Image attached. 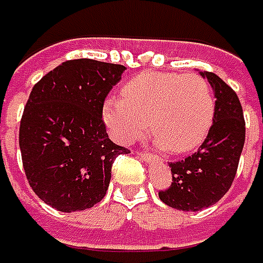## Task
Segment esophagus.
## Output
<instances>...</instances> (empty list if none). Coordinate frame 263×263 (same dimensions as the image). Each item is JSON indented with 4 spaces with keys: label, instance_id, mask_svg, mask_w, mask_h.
Masks as SVG:
<instances>
[{
    "label": "esophagus",
    "instance_id": "34e87169",
    "mask_svg": "<svg viewBox=\"0 0 263 263\" xmlns=\"http://www.w3.org/2000/svg\"><path fill=\"white\" fill-rule=\"evenodd\" d=\"M138 155L143 160V161H151V160H154V157H152L151 154H148V152L145 151H140L138 152Z\"/></svg>",
    "mask_w": 263,
    "mask_h": 263
}]
</instances>
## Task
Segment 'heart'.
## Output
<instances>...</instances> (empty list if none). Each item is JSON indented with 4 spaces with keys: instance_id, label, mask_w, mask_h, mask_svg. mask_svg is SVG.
Wrapping results in <instances>:
<instances>
[{
    "instance_id": "heart-1",
    "label": "heart",
    "mask_w": 263,
    "mask_h": 263,
    "mask_svg": "<svg viewBox=\"0 0 263 263\" xmlns=\"http://www.w3.org/2000/svg\"><path fill=\"white\" fill-rule=\"evenodd\" d=\"M215 95L209 81L197 75L145 72L123 87V99L108 98L103 121L121 143L140 138L149 128L172 152L195 148L215 117Z\"/></svg>"
}]
</instances>
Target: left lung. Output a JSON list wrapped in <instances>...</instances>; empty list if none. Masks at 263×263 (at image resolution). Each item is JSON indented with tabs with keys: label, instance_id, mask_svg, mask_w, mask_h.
<instances>
[{
	"label": "left lung",
	"instance_id": "1",
	"mask_svg": "<svg viewBox=\"0 0 263 263\" xmlns=\"http://www.w3.org/2000/svg\"><path fill=\"white\" fill-rule=\"evenodd\" d=\"M216 98L213 124L198 151L170 163L172 183L158 192L167 205L197 212L217 203L231 188L246 140V123L237 93L216 73L204 71Z\"/></svg>",
	"mask_w": 263,
	"mask_h": 263
}]
</instances>
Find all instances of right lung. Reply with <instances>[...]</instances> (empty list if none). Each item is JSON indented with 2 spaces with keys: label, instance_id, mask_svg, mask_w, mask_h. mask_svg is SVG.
<instances>
[{
  "label": "right lung",
  "instance_id": "1",
  "mask_svg": "<svg viewBox=\"0 0 263 263\" xmlns=\"http://www.w3.org/2000/svg\"><path fill=\"white\" fill-rule=\"evenodd\" d=\"M123 65L66 60L35 86L20 120L19 145L33 192L59 212L98 204L106 194L112 163L124 146L108 138L103 103Z\"/></svg>",
  "mask_w": 263,
  "mask_h": 263
}]
</instances>
